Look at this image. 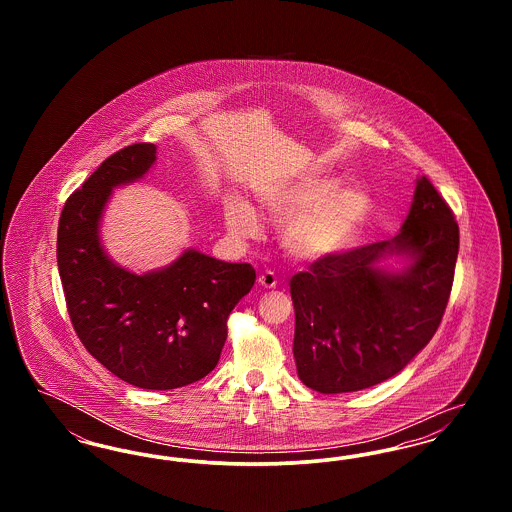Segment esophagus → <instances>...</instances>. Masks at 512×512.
<instances>
[{"label":"esophagus","instance_id":"34e87169","mask_svg":"<svg viewBox=\"0 0 512 512\" xmlns=\"http://www.w3.org/2000/svg\"><path fill=\"white\" fill-rule=\"evenodd\" d=\"M259 284H261L263 288L272 290V288L278 286V278H276V274H274L272 270H265L263 274H259Z\"/></svg>","mask_w":512,"mask_h":512}]
</instances>
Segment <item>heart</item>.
Here are the masks:
<instances>
[{
	"label": "heart",
	"instance_id": "obj_1",
	"mask_svg": "<svg viewBox=\"0 0 512 512\" xmlns=\"http://www.w3.org/2000/svg\"><path fill=\"white\" fill-rule=\"evenodd\" d=\"M272 219L286 220L280 232L284 249L303 261L330 257L353 242L370 213V197L357 188L336 190L334 180L305 178L263 197ZM224 220L234 238H255L259 219L249 203L228 197Z\"/></svg>",
	"mask_w": 512,
	"mask_h": 512
}]
</instances>
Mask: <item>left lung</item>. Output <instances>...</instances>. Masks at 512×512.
Here are the masks:
<instances>
[{
	"instance_id": "obj_1",
	"label": "left lung",
	"mask_w": 512,
	"mask_h": 512,
	"mask_svg": "<svg viewBox=\"0 0 512 512\" xmlns=\"http://www.w3.org/2000/svg\"><path fill=\"white\" fill-rule=\"evenodd\" d=\"M391 252L407 254L410 267L403 273L376 268ZM457 253L455 215L422 176L409 217L393 240L334 253L293 274L299 380L318 393H345L401 372L438 330Z\"/></svg>"
}]
</instances>
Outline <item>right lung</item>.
Listing matches in <instances>:
<instances>
[{"instance_id":"obj_1","label":"right lung","mask_w":512,"mask_h":512,"mask_svg":"<svg viewBox=\"0 0 512 512\" xmlns=\"http://www.w3.org/2000/svg\"><path fill=\"white\" fill-rule=\"evenodd\" d=\"M155 149L122 147L71 194L59 219L57 267L74 332L88 353L136 388L174 390L217 366L226 322L253 288L255 270L188 249L171 267L134 274L105 255L98 228L111 190L142 178Z\"/></svg>"}]
</instances>
